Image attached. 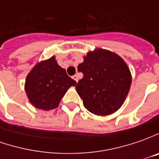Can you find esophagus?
<instances>
[{
  "label": "esophagus",
  "mask_w": 159,
  "mask_h": 159,
  "mask_svg": "<svg viewBox=\"0 0 159 159\" xmlns=\"http://www.w3.org/2000/svg\"><path fill=\"white\" fill-rule=\"evenodd\" d=\"M73 78H74L75 81L77 83V82H78V80H79V76H78L77 75H74V76H73Z\"/></svg>",
  "instance_id": "obj_1"
}]
</instances>
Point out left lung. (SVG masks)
<instances>
[{
    "label": "left lung",
    "instance_id": "obj_1",
    "mask_svg": "<svg viewBox=\"0 0 159 159\" xmlns=\"http://www.w3.org/2000/svg\"><path fill=\"white\" fill-rule=\"evenodd\" d=\"M84 77L75 85L84 107L91 113L106 116L119 110L132 83L127 63L117 53L96 48L77 67Z\"/></svg>",
    "mask_w": 159,
    "mask_h": 159
}]
</instances>
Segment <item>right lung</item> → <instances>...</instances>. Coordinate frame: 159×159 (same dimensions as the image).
<instances>
[{"mask_svg": "<svg viewBox=\"0 0 159 159\" xmlns=\"http://www.w3.org/2000/svg\"><path fill=\"white\" fill-rule=\"evenodd\" d=\"M76 82L58 65L55 56L38 62L26 76L25 90L36 108L49 111L59 106L63 96Z\"/></svg>", "mask_w": 159, "mask_h": 159, "instance_id": "obj_1", "label": "right lung"}]
</instances>
